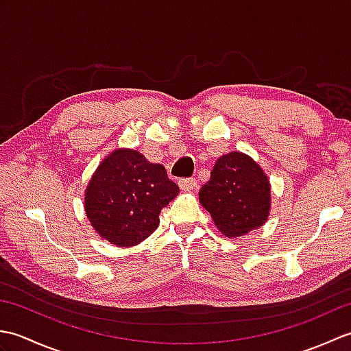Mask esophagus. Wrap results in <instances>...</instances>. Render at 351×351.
Masks as SVG:
<instances>
[{"mask_svg":"<svg viewBox=\"0 0 351 351\" xmlns=\"http://www.w3.org/2000/svg\"><path fill=\"white\" fill-rule=\"evenodd\" d=\"M178 184H180V187L184 190H193L197 187V181L195 178H181V180L178 181Z\"/></svg>","mask_w":351,"mask_h":351,"instance_id":"obj_1","label":"esophagus"}]
</instances>
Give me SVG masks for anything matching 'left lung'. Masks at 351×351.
Masks as SVG:
<instances>
[{"instance_id":"8db88e82","label":"left lung","mask_w":351,"mask_h":351,"mask_svg":"<svg viewBox=\"0 0 351 351\" xmlns=\"http://www.w3.org/2000/svg\"><path fill=\"white\" fill-rule=\"evenodd\" d=\"M199 200L228 238L263 226L270 211V182L258 164L241 152L220 156Z\"/></svg>"}]
</instances>
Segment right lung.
Listing matches in <instances>:
<instances>
[{
	"label": "right lung",
	"mask_w": 351,
	"mask_h": 351,
	"mask_svg": "<svg viewBox=\"0 0 351 351\" xmlns=\"http://www.w3.org/2000/svg\"><path fill=\"white\" fill-rule=\"evenodd\" d=\"M180 187L161 164L132 149H117L96 169L86 190V214L102 238L130 247L158 228L160 214Z\"/></svg>",
	"instance_id": "obj_1"
}]
</instances>
